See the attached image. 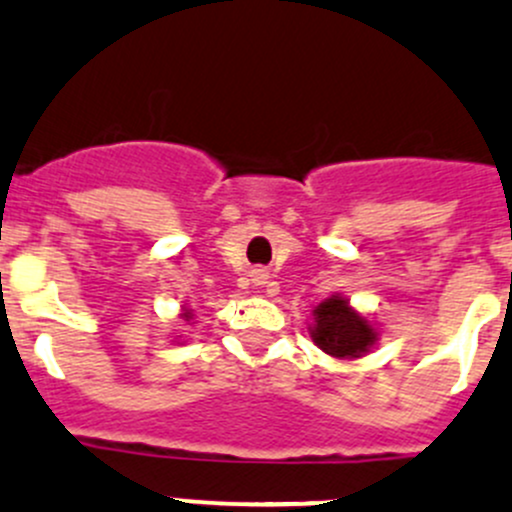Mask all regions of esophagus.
<instances>
[{
    "mask_svg": "<svg viewBox=\"0 0 512 512\" xmlns=\"http://www.w3.org/2000/svg\"><path fill=\"white\" fill-rule=\"evenodd\" d=\"M252 282H255V285H265L267 272L265 270H255V272H252Z\"/></svg>",
    "mask_w": 512,
    "mask_h": 512,
    "instance_id": "esophagus-1",
    "label": "esophagus"
}]
</instances>
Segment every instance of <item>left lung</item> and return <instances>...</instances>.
<instances>
[{
    "mask_svg": "<svg viewBox=\"0 0 512 512\" xmlns=\"http://www.w3.org/2000/svg\"><path fill=\"white\" fill-rule=\"evenodd\" d=\"M309 337L314 347L334 359H361L379 344L381 329L344 294H332L312 309Z\"/></svg>",
    "mask_w": 512,
    "mask_h": 512,
    "instance_id": "8db88e82",
    "label": "left lung"
}]
</instances>
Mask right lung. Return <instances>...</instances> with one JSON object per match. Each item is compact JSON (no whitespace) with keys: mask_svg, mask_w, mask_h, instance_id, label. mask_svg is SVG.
Instances as JSON below:
<instances>
[{"mask_svg":"<svg viewBox=\"0 0 512 512\" xmlns=\"http://www.w3.org/2000/svg\"><path fill=\"white\" fill-rule=\"evenodd\" d=\"M180 319H183L185 324H190V322H193V319H195L193 309H190V307H183V309H180ZM178 344H180V342H178Z\"/></svg>","mask_w":512,"mask_h":512,"instance_id":"add662e5","label":"right lung"}]
</instances>
